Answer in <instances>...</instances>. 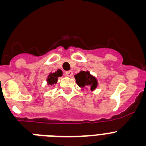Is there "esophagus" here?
I'll return each mask as SVG.
<instances>
[{
  "instance_id": "34e87169",
  "label": "esophagus",
  "mask_w": 146,
  "mask_h": 146,
  "mask_svg": "<svg viewBox=\"0 0 146 146\" xmlns=\"http://www.w3.org/2000/svg\"><path fill=\"white\" fill-rule=\"evenodd\" d=\"M66 75L68 76V77H72V74H73V72H72V71H66V72H65Z\"/></svg>"
}]
</instances>
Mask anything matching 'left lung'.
Listing matches in <instances>:
<instances>
[{
  "instance_id": "8db88e82",
  "label": "left lung",
  "mask_w": 146,
  "mask_h": 146,
  "mask_svg": "<svg viewBox=\"0 0 146 146\" xmlns=\"http://www.w3.org/2000/svg\"><path fill=\"white\" fill-rule=\"evenodd\" d=\"M74 77H75L77 84L82 88L85 87H88L93 91L97 86L96 79L91 76L88 72L81 71L79 74H76Z\"/></svg>"
}]
</instances>
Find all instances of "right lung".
<instances>
[{"mask_svg":"<svg viewBox=\"0 0 146 146\" xmlns=\"http://www.w3.org/2000/svg\"><path fill=\"white\" fill-rule=\"evenodd\" d=\"M62 76L61 70H58L55 73H51L47 77V83L49 85H53L55 84L58 81V77Z\"/></svg>","mask_w":146,"mask_h":146,"instance_id":"add662e5","label":"right lung"}]
</instances>
